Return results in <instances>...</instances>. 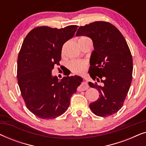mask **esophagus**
<instances>
[{
  "label": "esophagus",
  "instance_id": "1",
  "mask_svg": "<svg viewBox=\"0 0 146 146\" xmlns=\"http://www.w3.org/2000/svg\"><path fill=\"white\" fill-rule=\"evenodd\" d=\"M89 88V86L87 82H84L83 83H82V84L79 87V91H84V90H86L88 89Z\"/></svg>",
  "mask_w": 146,
  "mask_h": 146
}]
</instances>
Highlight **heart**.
<instances>
[{
  "label": "heart",
  "instance_id": "1",
  "mask_svg": "<svg viewBox=\"0 0 146 146\" xmlns=\"http://www.w3.org/2000/svg\"><path fill=\"white\" fill-rule=\"evenodd\" d=\"M87 40H91L90 38L85 36H80L78 39V42H84ZM88 65V62L82 60H72L68 63V67L72 72L77 74L83 73L87 69Z\"/></svg>",
  "mask_w": 146,
  "mask_h": 146
}]
</instances>
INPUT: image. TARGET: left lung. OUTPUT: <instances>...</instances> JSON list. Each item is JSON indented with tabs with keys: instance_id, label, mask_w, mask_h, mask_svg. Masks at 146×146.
I'll return each mask as SVG.
<instances>
[{
	"instance_id": "left-lung-1",
	"label": "left lung",
	"mask_w": 146,
	"mask_h": 146,
	"mask_svg": "<svg viewBox=\"0 0 146 146\" xmlns=\"http://www.w3.org/2000/svg\"><path fill=\"white\" fill-rule=\"evenodd\" d=\"M76 36H86L92 40L94 50L91 55L89 74L97 82H89L98 90L100 98L90 104L98 116L114 114L123 106L131 80L133 60L123 36L115 26L106 21H96L79 27Z\"/></svg>"
}]
</instances>
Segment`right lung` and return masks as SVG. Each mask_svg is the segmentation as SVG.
Segmentation results:
<instances>
[{
    "label": "right lung",
    "mask_w": 146,
    "mask_h": 146,
    "mask_svg": "<svg viewBox=\"0 0 146 146\" xmlns=\"http://www.w3.org/2000/svg\"><path fill=\"white\" fill-rule=\"evenodd\" d=\"M78 27H37L24 40L17 60L18 84L26 106L40 118L54 119L63 114L82 81L77 76L60 80L52 76L54 66L60 64L62 46Z\"/></svg>",
    "instance_id": "add662e5"
}]
</instances>
